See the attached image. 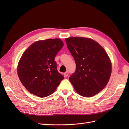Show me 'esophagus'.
Wrapping results in <instances>:
<instances>
[{
    "mask_svg": "<svg viewBox=\"0 0 129 129\" xmlns=\"http://www.w3.org/2000/svg\"><path fill=\"white\" fill-rule=\"evenodd\" d=\"M64 75L65 77H67V76L69 75V72H66L65 73H64Z\"/></svg>",
    "mask_w": 129,
    "mask_h": 129,
    "instance_id": "esophagus-1",
    "label": "esophagus"
}]
</instances>
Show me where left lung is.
I'll use <instances>...</instances> for the list:
<instances>
[{
	"instance_id": "1",
	"label": "left lung",
	"mask_w": 129,
	"mask_h": 129,
	"mask_svg": "<svg viewBox=\"0 0 129 129\" xmlns=\"http://www.w3.org/2000/svg\"><path fill=\"white\" fill-rule=\"evenodd\" d=\"M67 47L76 63V70L69 80L83 96H93L108 84L111 62L106 52L92 39L82 37L66 38Z\"/></svg>"
}]
</instances>
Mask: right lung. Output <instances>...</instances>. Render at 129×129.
<instances>
[{
	"label": "right lung",
	"mask_w": 129,
	"mask_h": 129,
	"mask_svg": "<svg viewBox=\"0 0 129 129\" xmlns=\"http://www.w3.org/2000/svg\"><path fill=\"white\" fill-rule=\"evenodd\" d=\"M64 44L59 39L39 40L24 51L18 65V75L28 91L44 98L55 91L64 77L57 72L55 58Z\"/></svg>",
	"instance_id": "right-lung-1"
}]
</instances>
